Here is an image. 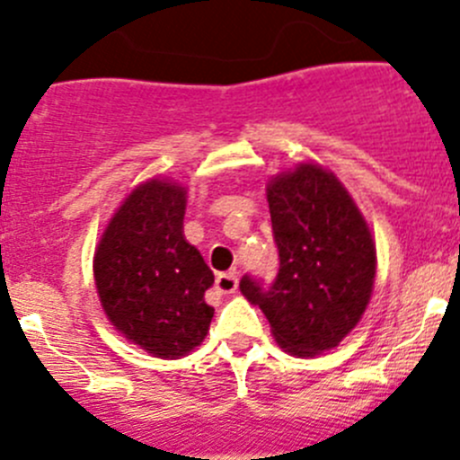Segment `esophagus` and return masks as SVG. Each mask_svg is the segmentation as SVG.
I'll return each instance as SVG.
<instances>
[{"mask_svg": "<svg viewBox=\"0 0 460 460\" xmlns=\"http://www.w3.org/2000/svg\"><path fill=\"white\" fill-rule=\"evenodd\" d=\"M216 288L220 290V293H225V295L235 293V290H238V274H235V272H222V274H217Z\"/></svg>", "mask_w": 460, "mask_h": 460, "instance_id": "1", "label": "esophagus"}]
</instances>
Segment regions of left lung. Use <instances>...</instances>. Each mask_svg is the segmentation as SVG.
Returning <instances> with one entry per match:
<instances>
[{"mask_svg": "<svg viewBox=\"0 0 460 460\" xmlns=\"http://www.w3.org/2000/svg\"><path fill=\"white\" fill-rule=\"evenodd\" d=\"M279 272L270 288L243 277L240 290L295 356L338 347L370 302L376 250L370 226L336 174L299 163L268 183Z\"/></svg>", "mask_w": 460, "mask_h": 460, "instance_id": "8db88e82", "label": "left lung"}]
</instances>
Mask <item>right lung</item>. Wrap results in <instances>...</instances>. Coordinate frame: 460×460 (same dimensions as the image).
I'll return each instance as SVG.
<instances>
[{"instance_id": "add662e5", "label": "right lung", "mask_w": 460, "mask_h": 460, "mask_svg": "<svg viewBox=\"0 0 460 460\" xmlns=\"http://www.w3.org/2000/svg\"><path fill=\"white\" fill-rule=\"evenodd\" d=\"M186 188L140 183L111 217L94 252V286L106 317L133 345L181 358L206 338L216 277L183 235Z\"/></svg>"}]
</instances>
